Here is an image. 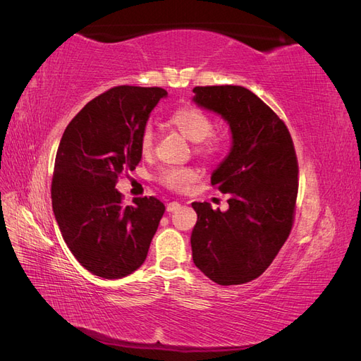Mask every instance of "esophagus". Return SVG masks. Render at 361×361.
<instances>
[{
    "instance_id": "obj_1",
    "label": "esophagus",
    "mask_w": 361,
    "mask_h": 361,
    "mask_svg": "<svg viewBox=\"0 0 361 361\" xmlns=\"http://www.w3.org/2000/svg\"><path fill=\"white\" fill-rule=\"evenodd\" d=\"M179 207H180V203H179V202H170V203L167 204V212L178 211Z\"/></svg>"
}]
</instances>
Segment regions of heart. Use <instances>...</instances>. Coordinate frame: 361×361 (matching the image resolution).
<instances>
[{"label": "heart", "mask_w": 361, "mask_h": 361, "mask_svg": "<svg viewBox=\"0 0 361 361\" xmlns=\"http://www.w3.org/2000/svg\"><path fill=\"white\" fill-rule=\"evenodd\" d=\"M170 123L176 128L185 138L191 141V143L197 145L203 141V145L197 149L200 154L206 157H212L220 150V138L211 137L209 140H206L212 133L214 123L211 117L204 111H202L200 108L192 105L178 108V110L171 114ZM152 149H154V130L150 128H146L143 137H141V152L147 155L150 154ZM195 178H197V173L192 169H167L161 173L159 179L166 187L171 190H182Z\"/></svg>", "instance_id": "b5f03b06"}]
</instances>
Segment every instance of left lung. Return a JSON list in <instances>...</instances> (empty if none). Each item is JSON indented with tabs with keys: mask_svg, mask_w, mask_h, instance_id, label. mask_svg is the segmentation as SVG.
Masks as SVG:
<instances>
[{
	"mask_svg": "<svg viewBox=\"0 0 361 361\" xmlns=\"http://www.w3.org/2000/svg\"><path fill=\"white\" fill-rule=\"evenodd\" d=\"M192 102L220 116L232 145L211 183L228 194V209L194 202L192 260L218 285L257 279L288 239L298 192V164L286 125L241 85L195 87Z\"/></svg>",
	"mask_w": 361,
	"mask_h": 361,
	"instance_id": "left-lung-1",
	"label": "left lung"
}]
</instances>
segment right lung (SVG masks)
<instances>
[{"mask_svg":"<svg viewBox=\"0 0 361 361\" xmlns=\"http://www.w3.org/2000/svg\"><path fill=\"white\" fill-rule=\"evenodd\" d=\"M167 92L118 85L76 114L60 140L52 209L75 259L102 279H122L145 264L166 206L155 197L123 206L118 174L141 161V137Z\"/></svg>","mask_w":361,"mask_h":361,"instance_id":"obj_1","label":"right lung"}]
</instances>
